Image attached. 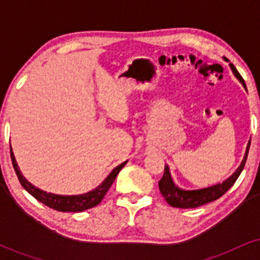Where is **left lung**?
<instances>
[{"label": "left lung", "instance_id": "1", "mask_svg": "<svg viewBox=\"0 0 260 260\" xmlns=\"http://www.w3.org/2000/svg\"><path fill=\"white\" fill-rule=\"evenodd\" d=\"M225 59L228 61V58ZM230 67H231L232 72H234L235 76L237 77L238 80H240V82L243 84L244 88H246V83H244V80L242 77H241V74L238 73V71L235 68V66L230 63ZM249 144H248V148H247L246 156H244L242 164H241L240 168L237 169V171H236L235 174L230 178H228L225 182H222V183L216 184V186H213V187L204 188V189L183 190V189H180V188H177L171 180L169 168L165 165L164 176L159 181V189L161 194L164 196V198L166 199V202H168L171 207L182 208V209L198 208L201 207V205L208 204V203L216 201V199H219L220 197H222L226 192H228L230 188L234 186V183L238 178V176H240L241 172H242L244 164H246L247 161V155H248V151H249Z\"/></svg>", "mask_w": 260, "mask_h": 260}]
</instances>
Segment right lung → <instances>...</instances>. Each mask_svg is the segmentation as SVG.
I'll use <instances>...</instances> for the list:
<instances>
[{
	"label": "right lung",
	"mask_w": 260,
	"mask_h": 260,
	"mask_svg": "<svg viewBox=\"0 0 260 260\" xmlns=\"http://www.w3.org/2000/svg\"><path fill=\"white\" fill-rule=\"evenodd\" d=\"M11 159H12V164H13L14 171H16L18 180H19L20 184H22L23 188L26 190L28 193L34 197L35 199H38L39 202H41L43 204L47 205L49 208L55 209L57 211H70V213H79V211L86 210V209H90L96 207L99 203L103 201V198L105 197L107 193V190L110 189V187L112 186L113 181L115 178L117 177L118 172L121 171L122 168L126 165V162H122L121 165H118L117 168L113 169V171L107 176V178L103 183L100 184L99 187L95 188L94 190L91 192L85 193V194H80V196H57L53 194V193H46L44 190L39 189V188L34 187L31 183H29L28 181L25 180L24 177L22 176V172L19 171L18 169V165L16 162V159H14L13 151H12L11 148Z\"/></svg>",
	"instance_id": "obj_1"
}]
</instances>
